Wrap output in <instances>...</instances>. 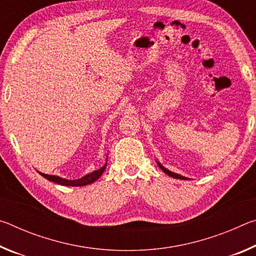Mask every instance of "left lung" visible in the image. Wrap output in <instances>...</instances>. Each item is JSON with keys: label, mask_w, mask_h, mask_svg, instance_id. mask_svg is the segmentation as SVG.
<instances>
[{"label": "left lung", "mask_w": 256, "mask_h": 256, "mask_svg": "<svg viewBox=\"0 0 256 256\" xmlns=\"http://www.w3.org/2000/svg\"><path fill=\"white\" fill-rule=\"evenodd\" d=\"M158 166H159L160 168H162V172H166L167 175H170V176H172V177H174V178H180V180H188V178H186V177H183V176H180V175H178V174H175V172H170V170H166V168L162 167V164H160L159 162H158Z\"/></svg>", "instance_id": "1"}]
</instances>
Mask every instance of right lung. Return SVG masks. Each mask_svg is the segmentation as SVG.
<instances>
[{"label":"right lung","instance_id":"1","mask_svg":"<svg viewBox=\"0 0 256 256\" xmlns=\"http://www.w3.org/2000/svg\"><path fill=\"white\" fill-rule=\"evenodd\" d=\"M106 168V164L104 167H102L100 170H94L92 174H88L82 177L80 180H64V178H60L58 176H53V175H46V174H42V172H40V174L45 177L46 180H48L50 182H54V183H58L60 185H66V186H84V185H88V184H92L94 183V180H97L99 177L102 175L104 170H105Z\"/></svg>","mask_w":256,"mask_h":256}]
</instances>
